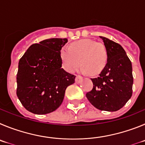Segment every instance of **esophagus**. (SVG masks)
<instances>
[{
  "instance_id": "esophagus-1",
  "label": "esophagus",
  "mask_w": 145,
  "mask_h": 145,
  "mask_svg": "<svg viewBox=\"0 0 145 145\" xmlns=\"http://www.w3.org/2000/svg\"><path fill=\"white\" fill-rule=\"evenodd\" d=\"M82 80V76L80 75H76V79H75V81L76 83H79V82H81V81Z\"/></svg>"
}]
</instances>
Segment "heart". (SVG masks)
<instances>
[{
	"label": "heart",
	"instance_id": "heart-1",
	"mask_svg": "<svg viewBox=\"0 0 145 145\" xmlns=\"http://www.w3.org/2000/svg\"><path fill=\"white\" fill-rule=\"evenodd\" d=\"M61 58L63 67L69 72H74L80 66L81 61L82 72L95 76L106 66L108 53L104 44L85 39L71 43L69 48H62Z\"/></svg>",
	"mask_w": 145,
	"mask_h": 145
}]
</instances>
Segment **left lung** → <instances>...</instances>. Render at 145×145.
Segmentation results:
<instances>
[{
  "label": "left lung",
  "mask_w": 145,
  "mask_h": 145,
  "mask_svg": "<svg viewBox=\"0 0 145 145\" xmlns=\"http://www.w3.org/2000/svg\"><path fill=\"white\" fill-rule=\"evenodd\" d=\"M100 37L108 50V63L97 78L91 79L93 88L86 97L99 110L116 111L132 95V65L121 45L106 37Z\"/></svg>",
  "instance_id": "left-lung-1"
}]
</instances>
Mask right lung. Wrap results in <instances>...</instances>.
<instances>
[{
    "label": "right lung",
    "instance_id": "obj_1",
    "mask_svg": "<svg viewBox=\"0 0 145 145\" xmlns=\"http://www.w3.org/2000/svg\"><path fill=\"white\" fill-rule=\"evenodd\" d=\"M66 38H51L31 45L19 62L16 95L22 105L35 114L50 113L59 108L75 76L62 66L61 50Z\"/></svg>",
    "mask_w": 145,
    "mask_h": 145
}]
</instances>
